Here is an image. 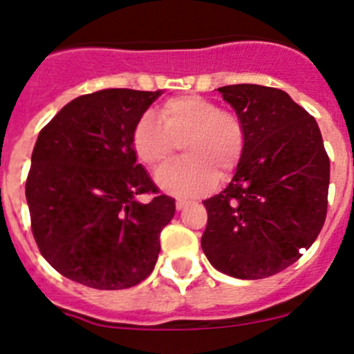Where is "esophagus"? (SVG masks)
I'll return each mask as SVG.
<instances>
[{"label": "esophagus", "instance_id": "34e87169", "mask_svg": "<svg viewBox=\"0 0 354 354\" xmlns=\"http://www.w3.org/2000/svg\"><path fill=\"white\" fill-rule=\"evenodd\" d=\"M188 205H189L188 201H185V200H176V209H178V211L185 209Z\"/></svg>", "mask_w": 354, "mask_h": 354}]
</instances>
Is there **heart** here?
<instances>
[{
    "instance_id": "1",
    "label": "heart",
    "mask_w": 354,
    "mask_h": 354,
    "mask_svg": "<svg viewBox=\"0 0 354 354\" xmlns=\"http://www.w3.org/2000/svg\"><path fill=\"white\" fill-rule=\"evenodd\" d=\"M160 117L145 113L136 121L131 143L138 160L151 169L161 168L183 141L186 158L165 166L156 183L168 193L194 196L209 189L218 176L236 169L245 149V129L239 118L219 109L203 96H176L165 101Z\"/></svg>"
}]
</instances>
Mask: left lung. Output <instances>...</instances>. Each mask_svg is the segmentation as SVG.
Wrapping results in <instances>:
<instances>
[{"mask_svg": "<svg viewBox=\"0 0 354 354\" xmlns=\"http://www.w3.org/2000/svg\"><path fill=\"white\" fill-rule=\"evenodd\" d=\"M245 129L233 180L203 201L201 248L221 273L273 276L301 258L326 219L330 158L318 123L288 93L259 84L218 88Z\"/></svg>", "mask_w": 354, "mask_h": 354, "instance_id": "8db88e82", "label": "left lung"}]
</instances>
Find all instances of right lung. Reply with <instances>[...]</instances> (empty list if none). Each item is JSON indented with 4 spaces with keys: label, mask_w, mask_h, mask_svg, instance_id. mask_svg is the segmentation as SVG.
Masks as SVG:
<instances>
[{
    "label": "right lung",
    "mask_w": 354,
    "mask_h": 354,
    "mask_svg": "<svg viewBox=\"0 0 354 354\" xmlns=\"http://www.w3.org/2000/svg\"><path fill=\"white\" fill-rule=\"evenodd\" d=\"M158 91L109 88L75 98L39 131L26 180L31 230L43 258L73 281L124 290L154 270L160 233L174 216L136 163L131 136Z\"/></svg>",
    "instance_id": "add662e5"
}]
</instances>
